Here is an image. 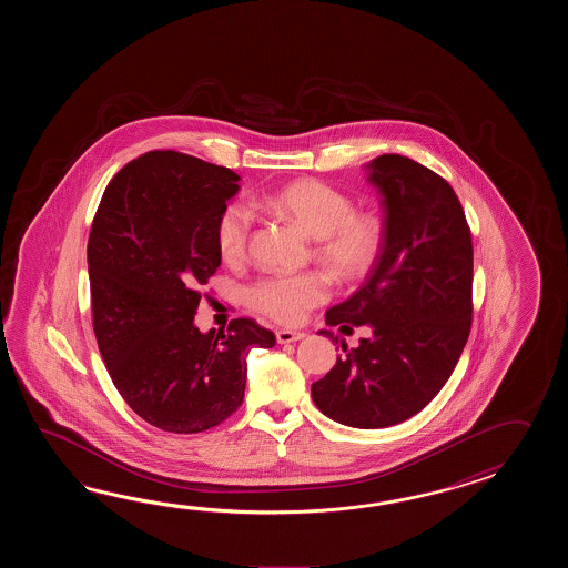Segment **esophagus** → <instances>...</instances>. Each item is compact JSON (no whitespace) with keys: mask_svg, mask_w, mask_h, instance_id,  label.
<instances>
[{"mask_svg":"<svg viewBox=\"0 0 568 568\" xmlns=\"http://www.w3.org/2000/svg\"><path fill=\"white\" fill-rule=\"evenodd\" d=\"M306 337L304 333L301 331H288V328H282L276 333V338H278L280 345H286V343H296V341H301V338Z\"/></svg>","mask_w":568,"mask_h":568,"instance_id":"1","label":"esophagus"}]
</instances>
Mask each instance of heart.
Instances as JSON below:
<instances>
[{"label":"heart","mask_w":568,"mask_h":568,"mask_svg":"<svg viewBox=\"0 0 568 568\" xmlns=\"http://www.w3.org/2000/svg\"><path fill=\"white\" fill-rule=\"evenodd\" d=\"M266 205L290 219L316 242V257L343 282L362 280L382 254L384 227L374 213L353 211L347 194L325 182L294 181L270 194ZM254 215L243 205H230L217 223V245L227 264L245 257ZM328 298V282L318 274L272 276L250 290V302L278 323H301L306 313Z\"/></svg>","instance_id":"b5f03b06"}]
</instances>
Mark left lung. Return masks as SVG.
<instances>
[{
    "label": "left lung",
    "instance_id": "1",
    "mask_svg": "<svg viewBox=\"0 0 568 568\" xmlns=\"http://www.w3.org/2000/svg\"><path fill=\"white\" fill-rule=\"evenodd\" d=\"M367 170L384 206L382 254L362 288L326 311V325L372 335L355 349L341 341L345 355L311 394L335 423L386 428L423 410L459 362L471 331L473 243L457 194L433 170L399 154Z\"/></svg>",
    "mask_w": 568,
    "mask_h": 568
}]
</instances>
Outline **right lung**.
<instances>
[{"mask_svg": "<svg viewBox=\"0 0 568 568\" xmlns=\"http://www.w3.org/2000/svg\"><path fill=\"white\" fill-rule=\"evenodd\" d=\"M242 181L201 158L156 150L109 182L87 245L93 328L121 398L166 433H203L242 406L252 318L199 331L201 286L221 266L217 223Z\"/></svg>", "mask_w": 568, "mask_h": 568, "instance_id": "add662e5", "label": "right lung"}]
</instances>
